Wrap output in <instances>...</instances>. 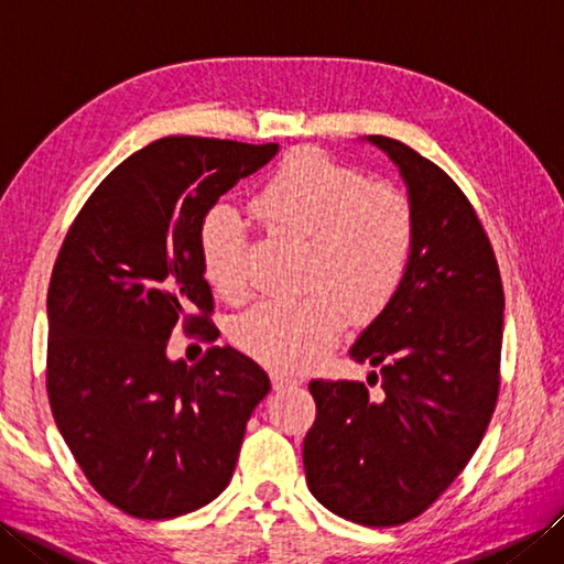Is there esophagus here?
I'll list each match as a JSON object with an SVG mask.
<instances>
[{
  "label": "esophagus",
  "instance_id": "1",
  "mask_svg": "<svg viewBox=\"0 0 564 564\" xmlns=\"http://www.w3.org/2000/svg\"><path fill=\"white\" fill-rule=\"evenodd\" d=\"M271 382H273L275 392H283V390L297 386L301 380H297L295 376H289V373H271Z\"/></svg>",
  "mask_w": 564,
  "mask_h": 564
}]
</instances>
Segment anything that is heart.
I'll use <instances>...</instances> for the list:
<instances>
[{
  "instance_id": "obj_1",
  "label": "heart",
  "mask_w": 564,
  "mask_h": 564,
  "mask_svg": "<svg viewBox=\"0 0 564 564\" xmlns=\"http://www.w3.org/2000/svg\"><path fill=\"white\" fill-rule=\"evenodd\" d=\"M271 235L305 242L301 301L259 303L237 319L235 341L257 361L303 370L341 337L349 322L386 307L404 281L414 247V210L400 188L368 178L315 150L285 158L251 200ZM203 273L225 301L249 293L247 225L230 203H215L198 227Z\"/></svg>"
}]
</instances>
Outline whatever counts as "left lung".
Masks as SVG:
<instances>
[{
  "label": "left lung",
  "mask_w": 564,
  "mask_h": 564,
  "mask_svg": "<svg viewBox=\"0 0 564 564\" xmlns=\"http://www.w3.org/2000/svg\"><path fill=\"white\" fill-rule=\"evenodd\" d=\"M398 164L414 210L404 281L349 356L364 382L313 380L303 443L310 492L361 525H400L446 492L480 446L499 394L505 291L492 245L453 178L404 142L370 135Z\"/></svg>",
  "instance_id": "left-lung-1"
}]
</instances>
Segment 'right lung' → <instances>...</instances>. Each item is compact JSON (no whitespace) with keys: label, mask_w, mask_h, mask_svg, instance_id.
Listing matches in <instances>:
<instances>
[{"label":"right lung","mask_w":564,"mask_h":564,"mask_svg":"<svg viewBox=\"0 0 564 564\" xmlns=\"http://www.w3.org/2000/svg\"><path fill=\"white\" fill-rule=\"evenodd\" d=\"M279 145L162 138L123 160L84 203L47 289V398L82 473L138 519H174L230 485L269 376L232 346L196 366L166 344L210 325L203 215Z\"/></svg>","instance_id":"obj_1"}]
</instances>
